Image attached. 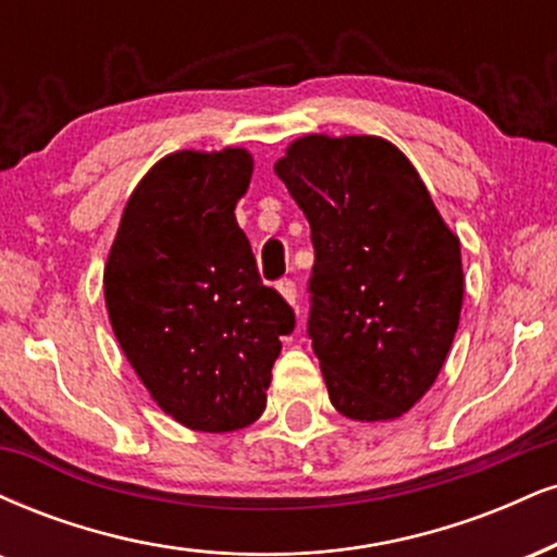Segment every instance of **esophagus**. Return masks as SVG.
Wrapping results in <instances>:
<instances>
[{
    "instance_id": "esophagus-1",
    "label": "esophagus",
    "mask_w": 557,
    "mask_h": 557,
    "mask_svg": "<svg viewBox=\"0 0 557 557\" xmlns=\"http://www.w3.org/2000/svg\"><path fill=\"white\" fill-rule=\"evenodd\" d=\"M277 290H280V296H283L285 300H287V304H296V296H298V293H296V283H293V280H280V283H277Z\"/></svg>"
}]
</instances>
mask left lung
Instances as JSON below:
<instances>
[{
  "label": "left lung",
  "mask_w": 557,
  "mask_h": 557,
  "mask_svg": "<svg viewBox=\"0 0 557 557\" xmlns=\"http://www.w3.org/2000/svg\"><path fill=\"white\" fill-rule=\"evenodd\" d=\"M274 173L311 225L313 339L334 410L397 420L438 379L459 326V238L405 152L371 134H306Z\"/></svg>",
  "instance_id": "obj_1"
}]
</instances>
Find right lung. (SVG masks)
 Here are the masks:
<instances>
[{
	"label": "right lung",
	"mask_w": 557,
	"mask_h": 557,
	"mask_svg": "<svg viewBox=\"0 0 557 557\" xmlns=\"http://www.w3.org/2000/svg\"><path fill=\"white\" fill-rule=\"evenodd\" d=\"M244 147L178 150L134 186L103 270L119 345L165 414L191 431L257 423L293 308L261 285L236 223Z\"/></svg>",
	"instance_id": "1"
}]
</instances>
